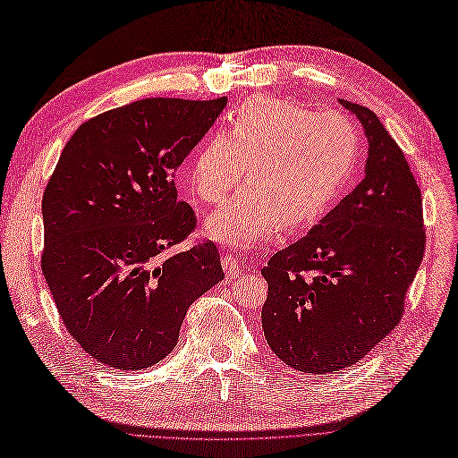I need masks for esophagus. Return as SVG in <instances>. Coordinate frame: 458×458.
Instances as JSON below:
<instances>
[{"label":"esophagus","mask_w":458,"mask_h":458,"mask_svg":"<svg viewBox=\"0 0 458 458\" xmlns=\"http://www.w3.org/2000/svg\"><path fill=\"white\" fill-rule=\"evenodd\" d=\"M222 267H224V271H225V275H227V278H234L236 275L241 273V263H239V259H234L233 256H224L222 258Z\"/></svg>","instance_id":"1"}]
</instances>
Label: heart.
Segmentation results:
<instances>
[{
  "label": "heart",
  "mask_w": 458,
  "mask_h": 458,
  "mask_svg": "<svg viewBox=\"0 0 458 458\" xmlns=\"http://www.w3.org/2000/svg\"><path fill=\"white\" fill-rule=\"evenodd\" d=\"M360 155L356 124L275 97H251L208 138L189 165V183L208 204L227 199L244 176L251 187L208 217L216 241L251 246L278 229L309 225L351 182Z\"/></svg>",
  "instance_id": "heart-1"
}]
</instances>
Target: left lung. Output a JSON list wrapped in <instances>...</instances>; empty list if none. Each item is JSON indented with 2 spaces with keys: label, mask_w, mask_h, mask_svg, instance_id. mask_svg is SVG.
I'll list each match as a JSON object with an SVG mask.
<instances>
[{
  "label": "left lung",
  "mask_w": 458,
  "mask_h": 458,
  "mask_svg": "<svg viewBox=\"0 0 458 458\" xmlns=\"http://www.w3.org/2000/svg\"><path fill=\"white\" fill-rule=\"evenodd\" d=\"M339 104L366 132V176L261 269L267 344L310 375L351 368L398 326L427 242L420 189L400 146L371 109Z\"/></svg>",
  "instance_id": "8db88e82"
}]
</instances>
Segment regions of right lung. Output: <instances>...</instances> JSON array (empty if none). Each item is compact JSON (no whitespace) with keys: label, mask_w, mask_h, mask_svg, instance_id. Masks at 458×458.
<instances>
[{"label":"right lung","mask_w":458,"mask_h":458,"mask_svg":"<svg viewBox=\"0 0 458 458\" xmlns=\"http://www.w3.org/2000/svg\"><path fill=\"white\" fill-rule=\"evenodd\" d=\"M225 106L138 100L83 123L62 149L41 202V271L70 335L100 364H159L187 309L225 278L214 242L168 251L195 229L174 172Z\"/></svg>","instance_id":"add662e5"}]
</instances>
